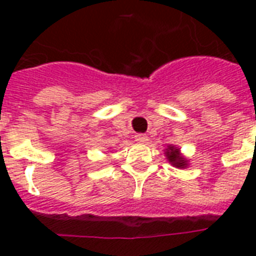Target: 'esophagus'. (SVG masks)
I'll return each instance as SVG.
<instances>
[{"instance_id": "esophagus-1", "label": "esophagus", "mask_w": 256, "mask_h": 256, "mask_svg": "<svg viewBox=\"0 0 256 256\" xmlns=\"http://www.w3.org/2000/svg\"><path fill=\"white\" fill-rule=\"evenodd\" d=\"M134 138H136V140L138 142V144H146V142L148 140V138L146 134H136Z\"/></svg>"}]
</instances>
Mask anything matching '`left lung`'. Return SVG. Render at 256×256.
Returning a JSON list of instances; mask_svg holds the SVG:
<instances>
[{"instance_id": "obj_1", "label": "left lung", "mask_w": 256, "mask_h": 256, "mask_svg": "<svg viewBox=\"0 0 256 256\" xmlns=\"http://www.w3.org/2000/svg\"><path fill=\"white\" fill-rule=\"evenodd\" d=\"M164 156H166L168 164H172L176 168H187L190 164L186 156H182L179 148H176L174 144H168V148H164Z\"/></svg>"}]
</instances>
